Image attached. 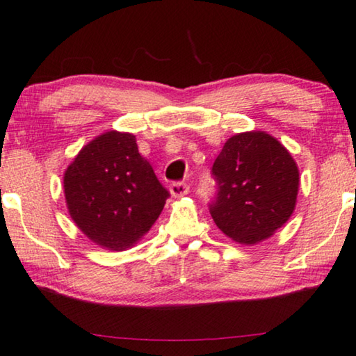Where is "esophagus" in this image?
<instances>
[{"label":"esophagus","instance_id":"esophagus-1","mask_svg":"<svg viewBox=\"0 0 356 356\" xmlns=\"http://www.w3.org/2000/svg\"><path fill=\"white\" fill-rule=\"evenodd\" d=\"M188 193H189V186L186 183L178 181V183L170 184V194H172L173 197H183V195H186Z\"/></svg>","mask_w":356,"mask_h":356}]
</instances>
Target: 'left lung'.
Wrapping results in <instances>:
<instances>
[{
    "mask_svg": "<svg viewBox=\"0 0 356 356\" xmlns=\"http://www.w3.org/2000/svg\"><path fill=\"white\" fill-rule=\"evenodd\" d=\"M218 186L210 213L223 234L254 245L271 238L296 210L298 167L291 152L266 131L231 136L213 163Z\"/></svg>",
    "mask_w": 356,
    "mask_h": 356,
    "instance_id": "1",
    "label": "left lung"
}]
</instances>
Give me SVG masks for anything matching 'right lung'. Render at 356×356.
Wrapping results in <instances>:
<instances>
[{
  "mask_svg": "<svg viewBox=\"0 0 356 356\" xmlns=\"http://www.w3.org/2000/svg\"><path fill=\"white\" fill-rule=\"evenodd\" d=\"M70 218L102 249H131L156 223L168 191L138 151L136 136L106 131L81 147L64 173Z\"/></svg>",
  "mask_w": 356,
  "mask_h": 356,
  "instance_id": "1",
  "label": "right lung"
}]
</instances>
